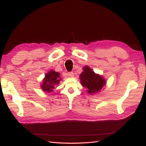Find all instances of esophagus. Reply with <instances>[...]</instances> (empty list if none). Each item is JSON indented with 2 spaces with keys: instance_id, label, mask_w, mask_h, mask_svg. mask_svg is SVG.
<instances>
[{
  "instance_id": "obj_1",
  "label": "esophagus",
  "mask_w": 146,
  "mask_h": 146,
  "mask_svg": "<svg viewBox=\"0 0 146 146\" xmlns=\"http://www.w3.org/2000/svg\"><path fill=\"white\" fill-rule=\"evenodd\" d=\"M74 76V72H70L68 73V76L69 77H73Z\"/></svg>"
}]
</instances>
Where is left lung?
<instances>
[{
    "instance_id": "obj_1",
    "label": "left lung",
    "mask_w": 146,
    "mask_h": 146,
    "mask_svg": "<svg viewBox=\"0 0 146 146\" xmlns=\"http://www.w3.org/2000/svg\"><path fill=\"white\" fill-rule=\"evenodd\" d=\"M82 85L87 88L88 92L90 94L100 92L106 84V80L102 76L96 74L88 66L83 68V71L80 75Z\"/></svg>"
}]
</instances>
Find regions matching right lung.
I'll return each instance as SVG.
<instances>
[{"mask_svg": "<svg viewBox=\"0 0 146 146\" xmlns=\"http://www.w3.org/2000/svg\"><path fill=\"white\" fill-rule=\"evenodd\" d=\"M60 74L50 70L46 75L41 85L42 90L46 92H51L55 88V85H58L61 78Z\"/></svg>", "mask_w": 146, "mask_h": 146, "instance_id": "1", "label": "right lung"}]
</instances>
